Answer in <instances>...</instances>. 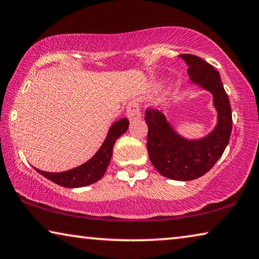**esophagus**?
Segmentation results:
<instances>
[{
  "label": "esophagus",
  "instance_id": "esophagus-1",
  "mask_svg": "<svg viewBox=\"0 0 259 259\" xmlns=\"http://www.w3.org/2000/svg\"><path fill=\"white\" fill-rule=\"evenodd\" d=\"M142 114H141V110H139L137 102L136 101L129 102L128 108H126V117H128L130 121H136V120H139Z\"/></svg>",
  "mask_w": 259,
  "mask_h": 259
}]
</instances>
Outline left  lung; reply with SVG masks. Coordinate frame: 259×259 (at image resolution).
Listing matches in <instances>:
<instances>
[{
    "instance_id": "1",
    "label": "left lung",
    "mask_w": 259,
    "mask_h": 259,
    "mask_svg": "<svg viewBox=\"0 0 259 259\" xmlns=\"http://www.w3.org/2000/svg\"><path fill=\"white\" fill-rule=\"evenodd\" d=\"M180 57L188 65L191 83L213 96V106L218 113L217 124L203 138L187 139L171 126L161 112L146 109V147L152 165L162 176L176 181H190L206 174L223 155L231 138L233 120L219 71L196 55L181 54Z\"/></svg>"
}]
</instances>
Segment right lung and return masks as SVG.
I'll return each mask as SVG.
<instances>
[{
  "label": "right lung",
  "instance_id": "right-lung-1",
  "mask_svg": "<svg viewBox=\"0 0 259 259\" xmlns=\"http://www.w3.org/2000/svg\"><path fill=\"white\" fill-rule=\"evenodd\" d=\"M129 128L128 118H121L112 124L105 142L93 157L83 165L72 168V169L60 171V173H49L35 168L45 178L52 182L64 188H81L90 186L99 181L107 170L110 159L113 155V147L117 138H120Z\"/></svg>",
  "mask_w": 259,
  "mask_h": 259
}]
</instances>
